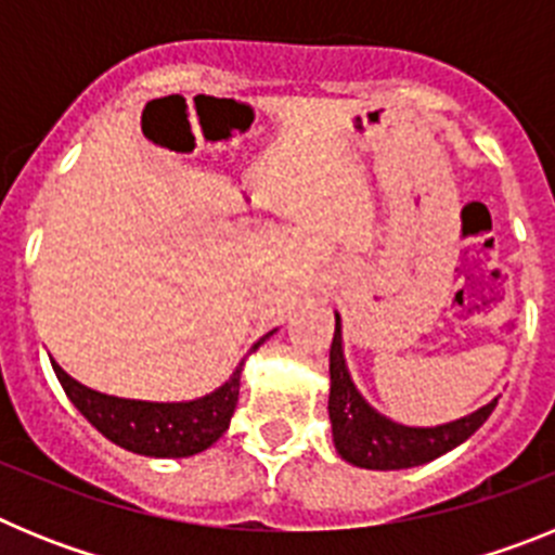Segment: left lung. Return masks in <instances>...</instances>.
Here are the masks:
<instances>
[{"label": "left lung", "mask_w": 555, "mask_h": 555, "mask_svg": "<svg viewBox=\"0 0 555 555\" xmlns=\"http://www.w3.org/2000/svg\"><path fill=\"white\" fill-rule=\"evenodd\" d=\"M498 405H480L473 414L453 420V423L434 425V428H414L400 425L389 416L377 414L364 395L352 384L350 370L345 361V341H341V317L336 313V333L331 345V397L327 414L333 425V444L336 453L352 467L364 469H409L439 459L448 450L467 442L469 436L487 423Z\"/></svg>", "instance_id": "1"}]
</instances>
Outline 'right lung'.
I'll list each match as a JSON object with an SVG mask.
<instances>
[{"label": "right lung", "instance_id": "add662e5", "mask_svg": "<svg viewBox=\"0 0 555 555\" xmlns=\"http://www.w3.org/2000/svg\"><path fill=\"white\" fill-rule=\"evenodd\" d=\"M272 333L269 331L261 341H255L253 350H258ZM52 370L77 411L113 444L150 459H189L208 450L228 430L230 416L238 403L244 358L219 389L183 403H150V400L102 395L66 375L57 361H52Z\"/></svg>", "mask_w": 555, "mask_h": 555}]
</instances>
